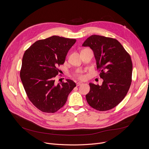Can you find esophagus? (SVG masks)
I'll list each match as a JSON object with an SVG mask.
<instances>
[{
	"mask_svg": "<svg viewBox=\"0 0 149 149\" xmlns=\"http://www.w3.org/2000/svg\"><path fill=\"white\" fill-rule=\"evenodd\" d=\"M82 83L81 82H78L77 83V86L78 87V86H81V85H82Z\"/></svg>",
	"mask_w": 149,
	"mask_h": 149,
	"instance_id": "34e87169",
	"label": "esophagus"
}]
</instances>
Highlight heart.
Masks as SVG:
<instances>
[{
	"label": "heart",
	"instance_id": "1",
	"mask_svg": "<svg viewBox=\"0 0 149 149\" xmlns=\"http://www.w3.org/2000/svg\"><path fill=\"white\" fill-rule=\"evenodd\" d=\"M75 77L79 79H84L85 78H86V76H85L84 74H83V72L81 70H78L77 71L75 74Z\"/></svg>",
	"mask_w": 149,
	"mask_h": 149
}]
</instances>
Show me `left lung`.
<instances>
[{
    "label": "left lung",
    "instance_id": "1",
    "mask_svg": "<svg viewBox=\"0 0 149 149\" xmlns=\"http://www.w3.org/2000/svg\"><path fill=\"white\" fill-rule=\"evenodd\" d=\"M94 52L101 86L90 83L86 95L88 104L98 111L117 106L125 97L132 82L133 64L130 55L116 39L93 35L82 44Z\"/></svg>",
    "mask_w": 149,
    "mask_h": 149
}]
</instances>
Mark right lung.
<instances>
[{
    "label": "right lung",
    "mask_w": 149,
    "mask_h": 149,
    "mask_svg": "<svg viewBox=\"0 0 149 149\" xmlns=\"http://www.w3.org/2000/svg\"><path fill=\"white\" fill-rule=\"evenodd\" d=\"M76 39L52 36L37 40L24 53L20 77L31 102L42 112L54 113L65 104L76 87L71 79L55 84L57 68L63 64Z\"/></svg>",
    "instance_id": "obj_1"
}]
</instances>
